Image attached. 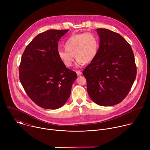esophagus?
I'll return each instance as SVG.
<instances>
[{
    "label": "esophagus",
    "mask_w": 150,
    "mask_h": 150,
    "mask_svg": "<svg viewBox=\"0 0 150 150\" xmlns=\"http://www.w3.org/2000/svg\"><path fill=\"white\" fill-rule=\"evenodd\" d=\"M76 74H77L78 76H81L82 75V72L79 71H76Z\"/></svg>",
    "instance_id": "obj_1"
}]
</instances>
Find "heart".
I'll return each mask as SVG.
<instances>
[{"label":"heart","mask_w":150,"mask_h":150,"mask_svg":"<svg viewBox=\"0 0 150 150\" xmlns=\"http://www.w3.org/2000/svg\"><path fill=\"white\" fill-rule=\"evenodd\" d=\"M64 47L65 50H58L57 56L64 65L70 68L74 62V56L79 65L91 63L97 54L99 42L96 35L84 33L71 35L65 41Z\"/></svg>","instance_id":"1"}]
</instances>
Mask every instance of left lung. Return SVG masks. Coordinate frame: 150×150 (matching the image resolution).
<instances>
[{
	"label": "left lung",
	"instance_id": "obj_1",
	"mask_svg": "<svg viewBox=\"0 0 150 150\" xmlns=\"http://www.w3.org/2000/svg\"><path fill=\"white\" fill-rule=\"evenodd\" d=\"M97 32L98 53L83 75L91 99L101 106H112L127 96L135 80L134 54L130 45L118 33L105 28H97Z\"/></svg>",
	"mask_w": 150,
	"mask_h": 150
}]
</instances>
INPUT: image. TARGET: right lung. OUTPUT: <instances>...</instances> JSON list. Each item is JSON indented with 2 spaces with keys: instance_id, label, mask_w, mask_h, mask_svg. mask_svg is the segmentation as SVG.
Masks as SVG:
<instances>
[{
  "instance_id": "1",
  "label": "right lung",
  "mask_w": 150,
  "mask_h": 150,
  "mask_svg": "<svg viewBox=\"0 0 150 150\" xmlns=\"http://www.w3.org/2000/svg\"><path fill=\"white\" fill-rule=\"evenodd\" d=\"M69 30H49L37 35L26 47L19 68V80L37 105L57 109L68 100L77 78L57 56L58 42Z\"/></svg>"
}]
</instances>
